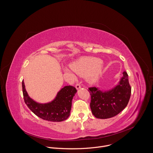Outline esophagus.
Returning <instances> with one entry per match:
<instances>
[{"label": "esophagus", "instance_id": "34e87169", "mask_svg": "<svg viewBox=\"0 0 153 153\" xmlns=\"http://www.w3.org/2000/svg\"><path fill=\"white\" fill-rule=\"evenodd\" d=\"M76 89H77V90H78V89L80 88H81V86H80V85L79 83H76Z\"/></svg>", "mask_w": 153, "mask_h": 153}]
</instances>
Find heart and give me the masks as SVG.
I'll use <instances>...</instances> for the list:
<instances>
[{"label": "heart", "instance_id": "1", "mask_svg": "<svg viewBox=\"0 0 153 153\" xmlns=\"http://www.w3.org/2000/svg\"><path fill=\"white\" fill-rule=\"evenodd\" d=\"M72 71L77 75L85 76L90 82H93L97 80L102 69L101 60L96 57H84L79 59L71 65ZM66 71L71 76L73 74L69 70Z\"/></svg>", "mask_w": 153, "mask_h": 153}]
</instances>
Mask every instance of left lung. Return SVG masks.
Segmentation results:
<instances>
[{
	"mask_svg": "<svg viewBox=\"0 0 153 153\" xmlns=\"http://www.w3.org/2000/svg\"><path fill=\"white\" fill-rule=\"evenodd\" d=\"M91 95L90 108L93 114L98 119H108L120 113L127 106L131 93L128 75L123 72L121 80L114 88L102 92L96 86L88 88Z\"/></svg>",
	"mask_w": 153,
	"mask_h": 153,
	"instance_id": "1",
	"label": "left lung"
}]
</instances>
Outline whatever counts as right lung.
<instances>
[{
    "mask_svg": "<svg viewBox=\"0 0 153 153\" xmlns=\"http://www.w3.org/2000/svg\"><path fill=\"white\" fill-rule=\"evenodd\" d=\"M22 84L24 102L30 110L37 117L50 122H62L70 116L72 100L77 92L74 86L69 85L63 87L53 101L40 104L34 102L28 96L24 80Z\"/></svg>",
    "mask_w": 153,
    "mask_h": 153,
    "instance_id": "right-lung-1",
    "label": "right lung"
}]
</instances>
